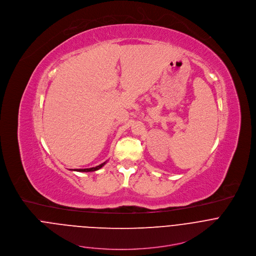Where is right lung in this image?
<instances>
[{
  "mask_svg": "<svg viewBox=\"0 0 256 256\" xmlns=\"http://www.w3.org/2000/svg\"><path fill=\"white\" fill-rule=\"evenodd\" d=\"M106 164V162H102V164H100V166H96V168H80V170H74V172H96V170H100V168H102L104 164Z\"/></svg>",
  "mask_w": 256,
  "mask_h": 256,
  "instance_id": "1",
  "label": "right lung"
}]
</instances>
